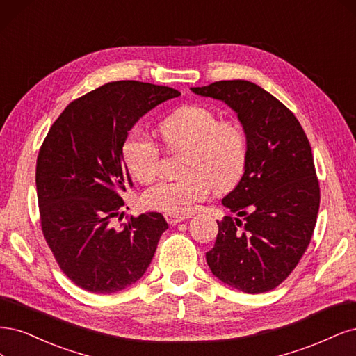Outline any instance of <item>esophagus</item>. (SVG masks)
Here are the masks:
<instances>
[{
  "label": "esophagus",
  "mask_w": 356,
  "mask_h": 356,
  "mask_svg": "<svg viewBox=\"0 0 356 356\" xmlns=\"http://www.w3.org/2000/svg\"><path fill=\"white\" fill-rule=\"evenodd\" d=\"M165 219L167 222L171 225V226H176L177 223L183 222L186 219V216H181V214H171V213H167L165 214Z\"/></svg>",
  "instance_id": "esophagus-1"
}]
</instances>
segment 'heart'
Wrapping results in <instances>:
<instances>
[{
  "mask_svg": "<svg viewBox=\"0 0 356 356\" xmlns=\"http://www.w3.org/2000/svg\"><path fill=\"white\" fill-rule=\"evenodd\" d=\"M170 151L188 152L179 180H161L142 193L146 209L185 214L209 197L213 188L226 191L243 177L248 143L244 129L234 120H220L202 105H188L161 124ZM129 173L140 181L154 180L161 168V147L145 130H131L121 146Z\"/></svg>",
  "mask_w": 356,
  "mask_h": 356,
  "instance_id": "b5f03b06",
  "label": "heart"
}]
</instances>
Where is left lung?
<instances>
[{"instance_id":"left-lung-1","label":"left lung","mask_w":356,"mask_h":356,"mask_svg":"<svg viewBox=\"0 0 356 356\" xmlns=\"http://www.w3.org/2000/svg\"><path fill=\"white\" fill-rule=\"evenodd\" d=\"M227 103L243 122L248 159L223 205L214 247L205 253L217 278L250 293L289 278L311 243L319 210V181L311 143L294 113L266 90L243 79L192 87Z\"/></svg>"}]
</instances>
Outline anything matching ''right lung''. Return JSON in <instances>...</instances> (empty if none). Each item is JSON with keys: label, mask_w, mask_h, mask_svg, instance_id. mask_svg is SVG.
<instances>
[{"label": "right lung", "mask_w": 356, "mask_h": 356, "mask_svg": "<svg viewBox=\"0 0 356 356\" xmlns=\"http://www.w3.org/2000/svg\"><path fill=\"white\" fill-rule=\"evenodd\" d=\"M175 88L113 81L65 108L40 147L37 195L45 243L79 289L109 294L139 280L168 227L161 213L130 217L121 229V195L133 188L121 146L130 129Z\"/></svg>", "instance_id": "1"}]
</instances>
